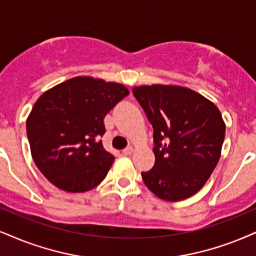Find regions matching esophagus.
Listing matches in <instances>:
<instances>
[{
    "label": "esophagus",
    "mask_w": 256,
    "mask_h": 256,
    "mask_svg": "<svg viewBox=\"0 0 256 256\" xmlns=\"http://www.w3.org/2000/svg\"><path fill=\"white\" fill-rule=\"evenodd\" d=\"M134 152V147H127V148H124V150H122V154L123 156H130L132 153Z\"/></svg>",
    "instance_id": "1"
}]
</instances>
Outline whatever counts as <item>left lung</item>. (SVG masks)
I'll return each instance as SVG.
<instances>
[{"label": "left lung", "mask_w": 256, "mask_h": 256, "mask_svg": "<svg viewBox=\"0 0 256 256\" xmlns=\"http://www.w3.org/2000/svg\"><path fill=\"white\" fill-rule=\"evenodd\" d=\"M133 94L153 126L156 164L144 182L160 200H186L203 188L218 162L226 123L218 108L180 85H141Z\"/></svg>", "instance_id": "8db88e82"}]
</instances>
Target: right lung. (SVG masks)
I'll list each match as a JSON object with an SVG mask.
<instances>
[{
    "label": "right lung",
    "instance_id": "obj_1",
    "mask_svg": "<svg viewBox=\"0 0 256 256\" xmlns=\"http://www.w3.org/2000/svg\"><path fill=\"white\" fill-rule=\"evenodd\" d=\"M127 94L123 84L80 76L38 98L26 122L27 136L34 162L53 185L78 194L102 182L115 160L100 140L103 120Z\"/></svg>",
    "mask_w": 256,
    "mask_h": 256
}]
</instances>
